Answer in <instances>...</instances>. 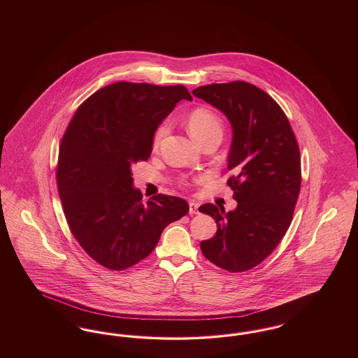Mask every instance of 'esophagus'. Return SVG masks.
Returning a JSON list of instances; mask_svg holds the SVG:
<instances>
[{
  "mask_svg": "<svg viewBox=\"0 0 358 358\" xmlns=\"http://www.w3.org/2000/svg\"><path fill=\"white\" fill-rule=\"evenodd\" d=\"M189 213H190V215L199 213V204H197V203H194V201H190V203H189Z\"/></svg>",
  "mask_w": 358,
  "mask_h": 358,
  "instance_id": "esophagus-1",
  "label": "esophagus"
}]
</instances>
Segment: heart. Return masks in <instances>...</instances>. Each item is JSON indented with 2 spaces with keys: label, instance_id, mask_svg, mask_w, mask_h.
I'll use <instances>...</instances> for the list:
<instances>
[{
  "label": "heart",
  "instance_id": "heart-1",
  "mask_svg": "<svg viewBox=\"0 0 358 358\" xmlns=\"http://www.w3.org/2000/svg\"><path fill=\"white\" fill-rule=\"evenodd\" d=\"M187 130L190 136H193L199 143L203 142L206 138L213 136H222V122L220 117L213 113L209 108L205 107H199L194 108L189 115H187ZM169 124L161 123L153 136V148L157 149L162 139L168 134Z\"/></svg>",
  "mask_w": 358,
  "mask_h": 358
}]
</instances>
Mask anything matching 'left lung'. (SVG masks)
Listing matches in <instances>:
<instances>
[{
	"instance_id": "left-lung-1",
	"label": "left lung",
	"mask_w": 358,
	"mask_h": 358,
	"mask_svg": "<svg viewBox=\"0 0 358 358\" xmlns=\"http://www.w3.org/2000/svg\"><path fill=\"white\" fill-rule=\"evenodd\" d=\"M193 95L212 104L232 126L227 184L235 210L204 204L200 212L217 224L203 240V255L229 273L260 264L286 235L301 190V154L289 120L273 98L247 82L201 85Z\"/></svg>"
}]
</instances>
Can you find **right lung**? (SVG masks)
<instances>
[{
  "mask_svg": "<svg viewBox=\"0 0 358 358\" xmlns=\"http://www.w3.org/2000/svg\"><path fill=\"white\" fill-rule=\"evenodd\" d=\"M184 85L118 82L79 106L63 136L56 180L73 238L103 267L122 271L153 252L162 231L189 212L185 200L157 194L143 204L131 168L146 161L153 136Z\"/></svg>",
  "mask_w": 358,
  "mask_h": 358,
  "instance_id": "obj_1",
  "label": "right lung"
}]
</instances>
